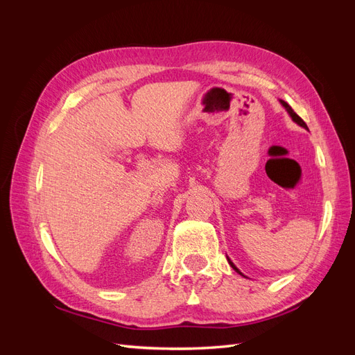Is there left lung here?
I'll return each instance as SVG.
<instances>
[{"instance_id": "obj_1", "label": "left lung", "mask_w": 355, "mask_h": 355, "mask_svg": "<svg viewBox=\"0 0 355 355\" xmlns=\"http://www.w3.org/2000/svg\"><path fill=\"white\" fill-rule=\"evenodd\" d=\"M280 103L283 105V108H284V110L287 111V114L290 115V118H292V120H293V121H295V123H296L297 125H300V127H304V128H306V130H308V127H306V124L304 123V120H302V118H300V116H299V115H297V114H296V112H295V111H293L292 108H290V105H288L287 102H284V101H282V99H280ZM227 259H228L230 265H231V266L234 268V270H235V271H237V272H239L240 275H243V272H241V271L239 270V268H237V266H235V265L232 263V261L230 259V257H228V256H227Z\"/></svg>"}]
</instances>
